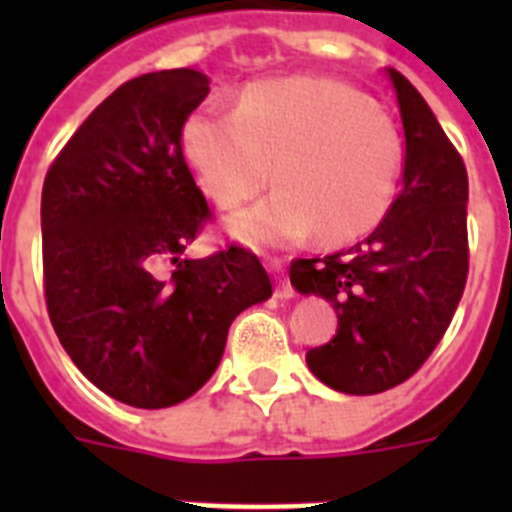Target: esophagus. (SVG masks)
Masks as SVG:
<instances>
[{
	"instance_id": "34e87169",
	"label": "esophagus",
	"mask_w": 512,
	"mask_h": 512,
	"mask_svg": "<svg viewBox=\"0 0 512 512\" xmlns=\"http://www.w3.org/2000/svg\"><path fill=\"white\" fill-rule=\"evenodd\" d=\"M269 269H271V274L277 277V287H274V295H277L279 300H289V297L295 295V289H292V284H289V279H287V269H284V261L282 259H271Z\"/></svg>"
}]
</instances>
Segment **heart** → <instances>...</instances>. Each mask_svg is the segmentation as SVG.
Instances as JSON below:
<instances>
[{"mask_svg":"<svg viewBox=\"0 0 512 512\" xmlns=\"http://www.w3.org/2000/svg\"><path fill=\"white\" fill-rule=\"evenodd\" d=\"M182 148L215 205L235 207L266 187L279 189L235 212L230 230L251 243H323L372 233L395 202L402 140L384 112L330 79L261 81L238 110L202 104L182 128Z\"/></svg>","mask_w":512,"mask_h":512,"instance_id":"heart-1","label":"heart"}]
</instances>
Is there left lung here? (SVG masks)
Here are the masks:
<instances>
[{
    "mask_svg": "<svg viewBox=\"0 0 512 512\" xmlns=\"http://www.w3.org/2000/svg\"><path fill=\"white\" fill-rule=\"evenodd\" d=\"M387 79L405 130L397 200L369 238L289 269L297 292L338 312L333 341L305 359L346 395H377L413 377L449 328L469 274L464 161L418 89L395 69Z\"/></svg>",
    "mask_w": 512,
    "mask_h": 512,
    "instance_id": "obj_1",
    "label": "left lung"
}]
</instances>
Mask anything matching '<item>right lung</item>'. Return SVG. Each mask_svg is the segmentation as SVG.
<instances>
[{
  "label": "right lung",
  "mask_w": 512,
  "mask_h": 512,
  "mask_svg": "<svg viewBox=\"0 0 512 512\" xmlns=\"http://www.w3.org/2000/svg\"><path fill=\"white\" fill-rule=\"evenodd\" d=\"M207 94L210 79L194 69L125 81L43 182L53 330L94 387L133 408L192 397L223 359L230 323L271 297L269 274L246 248L184 259L212 217L182 151L184 122Z\"/></svg>",
  "instance_id": "add662e5"
}]
</instances>
